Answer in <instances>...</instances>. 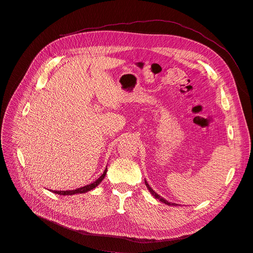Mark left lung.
Wrapping results in <instances>:
<instances>
[{"label": "left lung", "mask_w": 253, "mask_h": 253, "mask_svg": "<svg viewBox=\"0 0 253 253\" xmlns=\"http://www.w3.org/2000/svg\"><path fill=\"white\" fill-rule=\"evenodd\" d=\"M145 184H146V186H147V188H148V190L151 192V195L155 198V199H159L161 202H163V203H165V204H167V205H169V206H177V204H175V203H171V202H168V201H166L164 198H162L160 195H158L156 194V192L149 186V184L147 183V181L145 180Z\"/></svg>", "instance_id": "obj_1"}]
</instances>
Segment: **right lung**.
Wrapping results in <instances>:
<instances>
[{"mask_svg": "<svg viewBox=\"0 0 253 253\" xmlns=\"http://www.w3.org/2000/svg\"><path fill=\"white\" fill-rule=\"evenodd\" d=\"M106 173H107V168H106L104 173L101 175V177L99 179H97L95 181H93L92 183H90L88 185H85V186L77 188V189H73V190H50V191L54 192V194L61 195V196H72V195H75V194H84V192H87V191L93 189L94 187H97L102 182V180L105 178Z\"/></svg>", "mask_w": 253, "mask_h": 253, "instance_id": "1", "label": "right lung"}]
</instances>
